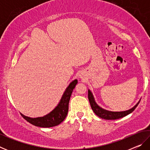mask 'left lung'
Instances as JSON below:
<instances>
[{
  "mask_svg": "<svg viewBox=\"0 0 150 150\" xmlns=\"http://www.w3.org/2000/svg\"><path fill=\"white\" fill-rule=\"evenodd\" d=\"M88 100H89L91 108H92V110H93L94 112L96 114V115H97L98 117H100L101 118L106 119V120H116V119H118L122 118L124 116H126V115L132 112L135 110V108L137 107V106L139 105V101H140L139 100V102L136 104V106H134L132 108H131L128 110L123 112H110L104 110V109L101 108L96 105L95 100H94L92 93H91L89 90L88 91Z\"/></svg>",
  "mask_w": 150,
  "mask_h": 150,
  "instance_id": "left-lung-1",
  "label": "left lung"
}]
</instances>
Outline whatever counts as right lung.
Returning <instances> with one entry per match:
<instances>
[{"instance_id": "right-lung-1", "label": "right lung", "mask_w": 150, "mask_h": 150, "mask_svg": "<svg viewBox=\"0 0 150 150\" xmlns=\"http://www.w3.org/2000/svg\"><path fill=\"white\" fill-rule=\"evenodd\" d=\"M77 84V80L73 81L66 88L64 94L61 99L60 103L54 110L51 112L46 116L43 117L32 118L22 115L25 120L30 124L35 126L43 127V128H50L55 126L59 125L64 120L67 116L68 110H69V103L70 97L71 96L73 88Z\"/></svg>"}]
</instances>
